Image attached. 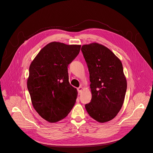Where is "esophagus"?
I'll return each instance as SVG.
<instances>
[{
  "instance_id": "34e87169",
  "label": "esophagus",
  "mask_w": 153,
  "mask_h": 153,
  "mask_svg": "<svg viewBox=\"0 0 153 153\" xmlns=\"http://www.w3.org/2000/svg\"><path fill=\"white\" fill-rule=\"evenodd\" d=\"M82 89H83V88H82V87H79L77 88V91H78V93L81 92H82Z\"/></svg>"
}]
</instances>
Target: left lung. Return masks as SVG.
I'll return each instance as SVG.
<instances>
[{
	"instance_id": "1",
	"label": "left lung",
	"mask_w": 153,
	"mask_h": 153,
	"mask_svg": "<svg viewBox=\"0 0 153 153\" xmlns=\"http://www.w3.org/2000/svg\"><path fill=\"white\" fill-rule=\"evenodd\" d=\"M90 73L91 102L85 105L93 119L105 123L113 119L124 103L127 83L123 65L114 53L97 42L81 48Z\"/></svg>"
}]
</instances>
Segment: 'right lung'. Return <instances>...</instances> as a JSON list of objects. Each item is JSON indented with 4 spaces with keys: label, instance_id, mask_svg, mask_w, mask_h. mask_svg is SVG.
I'll return each instance as SVG.
<instances>
[{
    "label": "right lung",
    "instance_id": "add662e5",
    "mask_svg": "<svg viewBox=\"0 0 153 153\" xmlns=\"http://www.w3.org/2000/svg\"><path fill=\"white\" fill-rule=\"evenodd\" d=\"M81 45L51 42L38 53L29 67L27 87L37 113L50 123L68 115L76 103L77 89L68 81V65Z\"/></svg>",
    "mask_w": 153,
    "mask_h": 153
}]
</instances>
